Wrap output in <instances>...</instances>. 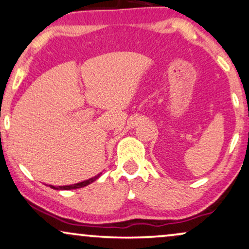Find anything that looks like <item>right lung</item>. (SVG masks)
Segmentation results:
<instances>
[{
  "instance_id": "1",
  "label": "right lung",
  "mask_w": 249,
  "mask_h": 249,
  "mask_svg": "<svg viewBox=\"0 0 249 249\" xmlns=\"http://www.w3.org/2000/svg\"><path fill=\"white\" fill-rule=\"evenodd\" d=\"M100 174H101V173H100ZM100 174H98V176L93 177V178H91V179H89V180H85V181H82V182L75 183V185H69V186H57V187H55V186H51V185H50V187H51V188L56 189V190H70V189L82 188V187H85V186L90 185V183L93 182V181H96V180L98 179V178L100 177Z\"/></svg>"
}]
</instances>
